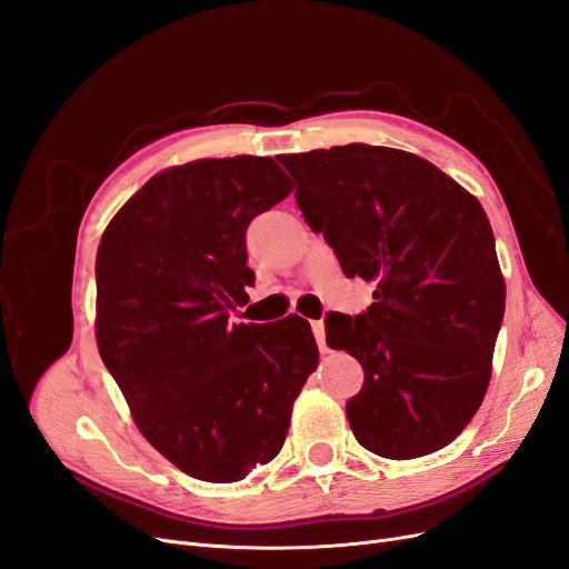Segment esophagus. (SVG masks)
I'll return each instance as SVG.
<instances>
[{"mask_svg":"<svg viewBox=\"0 0 569 569\" xmlns=\"http://www.w3.org/2000/svg\"><path fill=\"white\" fill-rule=\"evenodd\" d=\"M313 335H316V341H318V349L320 353H327L330 349H327V339H325V322L322 320H316L313 325Z\"/></svg>","mask_w":569,"mask_h":569,"instance_id":"1","label":"esophagus"}]
</instances>
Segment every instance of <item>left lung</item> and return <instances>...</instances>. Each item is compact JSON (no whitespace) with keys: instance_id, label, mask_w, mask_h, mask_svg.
<instances>
[{"instance_id":"1","label":"left lung","mask_w":569,"mask_h":569,"mask_svg":"<svg viewBox=\"0 0 569 569\" xmlns=\"http://www.w3.org/2000/svg\"><path fill=\"white\" fill-rule=\"evenodd\" d=\"M280 161L343 274L375 284L363 316L325 320L327 343L366 372L347 403L353 437L391 460L443 449L485 401L506 311L485 209L435 163L401 149L356 142Z\"/></svg>"}]
</instances>
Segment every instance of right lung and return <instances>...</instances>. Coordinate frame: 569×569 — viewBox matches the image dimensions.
I'll list each match as a JSON object with an SVG mask.
<instances>
[{
	"label": "right lung",
	"instance_id": "add662e5",
	"mask_svg": "<svg viewBox=\"0 0 569 569\" xmlns=\"http://www.w3.org/2000/svg\"><path fill=\"white\" fill-rule=\"evenodd\" d=\"M295 184L268 157L199 159L132 194L97 251V347L137 429L184 475L228 485L270 462L308 375L311 325H230L244 234Z\"/></svg>",
	"mask_w": 569,
	"mask_h": 569
}]
</instances>
